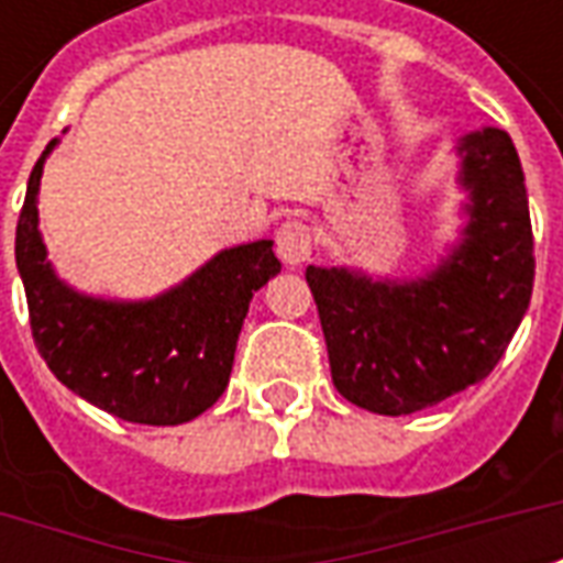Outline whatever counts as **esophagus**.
<instances>
[{"label":"esophagus","instance_id":"1","mask_svg":"<svg viewBox=\"0 0 563 563\" xmlns=\"http://www.w3.org/2000/svg\"><path fill=\"white\" fill-rule=\"evenodd\" d=\"M274 244H277V256L286 265H305L307 258H310V250H313V234H310L305 222L289 220L277 229Z\"/></svg>","mask_w":563,"mask_h":563}]
</instances>
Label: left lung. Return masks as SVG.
Returning <instances> with one entry per match:
<instances>
[{
    "label": "left lung",
    "instance_id": "8db88e82",
    "mask_svg": "<svg viewBox=\"0 0 563 563\" xmlns=\"http://www.w3.org/2000/svg\"><path fill=\"white\" fill-rule=\"evenodd\" d=\"M467 222L459 246L416 280L307 268L334 389L379 416H407L485 379L533 289V234L519 153L504 129L459 141Z\"/></svg>",
    "mask_w": 563,
    "mask_h": 563
}]
</instances>
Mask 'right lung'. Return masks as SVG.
<instances>
[{"instance_id":"1","label":"right lung","mask_w":563,"mask_h":563,"mask_svg":"<svg viewBox=\"0 0 563 563\" xmlns=\"http://www.w3.org/2000/svg\"><path fill=\"white\" fill-rule=\"evenodd\" d=\"M56 144L32 168L14 241L35 346L63 386L104 413L139 424L189 422L229 386L253 292L280 274L274 241L222 250L147 301L78 292L56 277L38 232V186Z\"/></svg>"}]
</instances>
